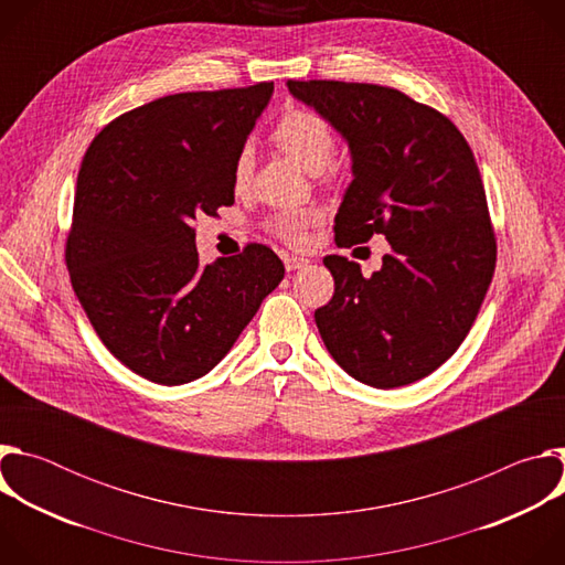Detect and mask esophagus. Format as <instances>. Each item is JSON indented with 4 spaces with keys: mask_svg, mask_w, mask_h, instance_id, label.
I'll use <instances>...</instances> for the list:
<instances>
[{
    "mask_svg": "<svg viewBox=\"0 0 565 565\" xmlns=\"http://www.w3.org/2000/svg\"><path fill=\"white\" fill-rule=\"evenodd\" d=\"M284 264H286V270H288V273H295V270L308 266V259L295 257V255H284Z\"/></svg>",
    "mask_w": 565,
    "mask_h": 565,
    "instance_id": "34e87169",
    "label": "esophagus"
}]
</instances>
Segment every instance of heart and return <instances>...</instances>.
<instances>
[{
	"instance_id": "obj_1",
	"label": "heart",
	"mask_w": 565,
	"mask_h": 565,
	"mask_svg": "<svg viewBox=\"0 0 565 565\" xmlns=\"http://www.w3.org/2000/svg\"><path fill=\"white\" fill-rule=\"evenodd\" d=\"M275 145L288 153L295 163L306 170L308 174H319L331 163V156L335 149V138L329 122L317 116L315 111L292 109L275 125L273 131ZM253 170V153L250 149H241L234 160V183L244 185ZM317 218V212L301 210V212H281L270 221V230L281 236L288 244H301L306 225Z\"/></svg>"
}]
</instances>
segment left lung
Wrapping results in <instances>:
<instances>
[{
	"label": "left lung",
	"mask_w": 565,
	"mask_h": 565,
	"mask_svg": "<svg viewBox=\"0 0 565 565\" xmlns=\"http://www.w3.org/2000/svg\"><path fill=\"white\" fill-rule=\"evenodd\" d=\"M286 87L349 145L338 246L373 234L391 246L369 279L355 262L324 259L335 295L315 310L319 335L362 384L418 382L456 353L492 284L497 241L476 158L449 118L402 92L335 79Z\"/></svg>",
	"instance_id": "8db88e82"
}]
</instances>
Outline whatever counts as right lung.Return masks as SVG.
Listing matches in <instances>:
<instances>
[{
    "label": "right lung",
    "instance_id": "1",
    "mask_svg": "<svg viewBox=\"0 0 565 565\" xmlns=\"http://www.w3.org/2000/svg\"><path fill=\"white\" fill-rule=\"evenodd\" d=\"M275 87L158 98L109 122L79 166L66 268L92 327L140 377L210 373L284 279L250 244L201 266L192 221L234 203V160Z\"/></svg>",
    "mask_w": 565,
    "mask_h": 565
}]
</instances>
